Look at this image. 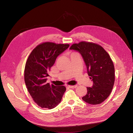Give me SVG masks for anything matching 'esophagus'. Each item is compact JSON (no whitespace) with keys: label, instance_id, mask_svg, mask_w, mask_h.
Listing matches in <instances>:
<instances>
[{"label":"esophagus","instance_id":"1","mask_svg":"<svg viewBox=\"0 0 133 133\" xmlns=\"http://www.w3.org/2000/svg\"><path fill=\"white\" fill-rule=\"evenodd\" d=\"M68 87L71 88H75L77 87V85H74V86H68Z\"/></svg>","mask_w":133,"mask_h":133}]
</instances>
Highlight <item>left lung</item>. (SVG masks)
<instances>
[{"mask_svg":"<svg viewBox=\"0 0 133 133\" xmlns=\"http://www.w3.org/2000/svg\"><path fill=\"white\" fill-rule=\"evenodd\" d=\"M69 49L81 55L93 82L91 87H87L82 100L90 104H100L109 96L114 84L115 69L109 55L101 46L85 41L74 44Z\"/></svg>","mask_w":133,"mask_h":133,"instance_id":"8db88e82","label":"left lung"}]
</instances>
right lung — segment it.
Masks as SVG:
<instances>
[{"mask_svg":"<svg viewBox=\"0 0 133 133\" xmlns=\"http://www.w3.org/2000/svg\"><path fill=\"white\" fill-rule=\"evenodd\" d=\"M69 46L47 42L37 46L27 59L24 71L25 84L34 101L41 108L55 107L66 91L65 86L50 85L46 81L56 59Z\"/></svg>","mask_w":133,"mask_h":133,"instance_id":"add662e5","label":"right lung"}]
</instances>
